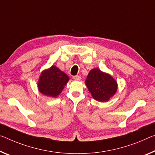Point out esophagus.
Listing matches in <instances>:
<instances>
[{"mask_svg": "<svg viewBox=\"0 0 155 155\" xmlns=\"http://www.w3.org/2000/svg\"><path fill=\"white\" fill-rule=\"evenodd\" d=\"M73 79L76 81H79L81 80V76L80 75H75L73 78Z\"/></svg>", "mask_w": 155, "mask_h": 155, "instance_id": "34e87169", "label": "esophagus"}]
</instances>
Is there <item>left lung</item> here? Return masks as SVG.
I'll return each mask as SVG.
<instances>
[{
    "instance_id": "8db88e82",
    "label": "left lung",
    "mask_w": 155,
    "mask_h": 155,
    "mask_svg": "<svg viewBox=\"0 0 155 155\" xmlns=\"http://www.w3.org/2000/svg\"><path fill=\"white\" fill-rule=\"evenodd\" d=\"M85 84L94 99L101 102L109 101L118 89V83L112 76L97 68L90 71Z\"/></svg>"
}]
</instances>
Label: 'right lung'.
<instances>
[{
    "instance_id": "add662e5",
    "label": "right lung",
    "mask_w": 155,
    "mask_h": 155,
    "mask_svg": "<svg viewBox=\"0 0 155 155\" xmlns=\"http://www.w3.org/2000/svg\"><path fill=\"white\" fill-rule=\"evenodd\" d=\"M68 80L69 77L65 73L53 65L41 73L37 88L44 96L56 97L61 94Z\"/></svg>"
}]
</instances>
